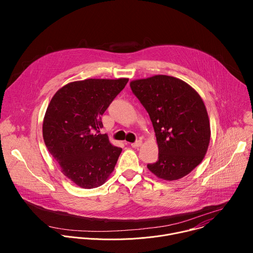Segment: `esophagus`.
Here are the masks:
<instances>
[{
    "label": "esophagus",
    "mask_w": 253,
    "mask_h": 253,
    "mask_svg": "<svg viewBox=\"0 0 253 253\" xmlns=\"http://www.w3.org/2000/svg\"><path fill=\"white\" fill-rule=\"evenodd\" d=\"M141 145H142V140H140V139L131 144V146H132L133 148H137V147H139V146H141Z\"/></svg>",
    "instance_id": "esophagus-1"
}]
</instances>
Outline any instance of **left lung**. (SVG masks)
<instances>
[{
    "instance_id": "8db88e82",
    "label": "left lung",
    "mask_w": 253,
    "mask_h": 253,
    "mask_svg": "<svg viewBox=\"0 0 253 253\" xmlns=\"http://www.w3.org/2000/svg\"><path fill=\"white\" fill-rule=\"evenodd\" d=\"M133 94L148 112L158 144V160L147 164L158 178L177 180L203 160L210 125L199 94L184 81L156 75L130 83Z\"/></svg>"
}]
</instances>
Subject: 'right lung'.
<instances>
[{"label":"right lung","instance_id":"1","mask_svg":"<svg viewBox=\"0 0 253 253\" xmlns=\"http://www.w3.org/2000/svg\"><path fill=\"white\" fill-rule=\"evenodd\" d=\"M129 79H86L56 92L45 114L43 137L62 173L82 188L105 183L122 148L100 134L101 116Z\"/></svg>","mask_w":253,"mask_h":253}]
</instances>
